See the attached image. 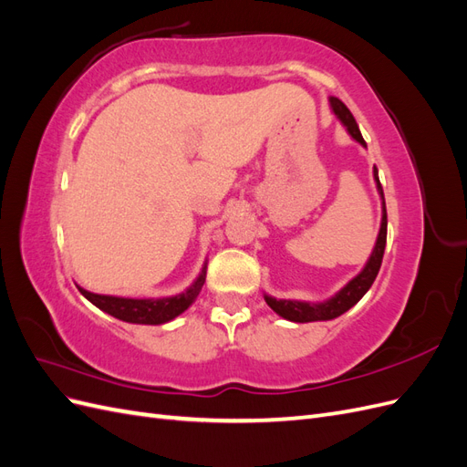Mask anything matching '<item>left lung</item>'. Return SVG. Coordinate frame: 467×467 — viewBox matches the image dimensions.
I'll list each match as a JSON object with an SVG mask.
<instances>
[{
    "instance_id": "8db88e82",
    "label": "left lung",
    "mask_w": 467,
    "mask_h": 467,
    "mask_svg": "<svg viewBox=\"0 0 467 467\" xmlns=\"http://www.w3.org/2000/svg\"><path fill=\"white\" fill-rule=\"evenodd\" d=\"M331 107L335 115L341 119V122L347 126L348 134L360 142L362 146H366L364 138L358 130V124L355 120V117L350 115V110L345 107L343 101H338L337 97H331ZM374 179L378 182V191L381 194V206H384V216H381V228L378 234V242L376 247L372 251V255L366 263V266L362 268V273L358 276L352 278L348 285L341 290L337 292L331 300L323 302V304H309V302H296V300H275L271 296H265L266 304L271 306L275 312L285 317L288 321H296V323H307V321H327L333 317H338L341 314H345L347 309H350L355 306L362 296L368 292V288L372 286V282L378 276V271L381 266V259H384V251H386V239H388V212H386V201H384V189L379 185V179H378V169L374 167Z\"/></svg>"
}]
</instances>
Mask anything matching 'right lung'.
<instances>
[{"label": "right lung", "instance_id": "right-lung-1", "mask_svg": "<svg viewBox=\"0 0 467 467\" xmlns=\"http://www.w3.org/2000/svg\"><path fill=\"white\" fill-rule=\"evenodd\" d=\"M206 280V265L202 266L201 276L196 278L194 285L179 296L173 298H163V300H134V298H117V296H101L93 294L79 288V292L86 296V298L95 304L99 309H103L109 316L117 317L126 323H142V325H160L175 319L179 314L185 312V309L196 300V296L201 294L202 285Z\"/></svg>", "mask_w": 467, "mask_h": 467}]
</instances>
